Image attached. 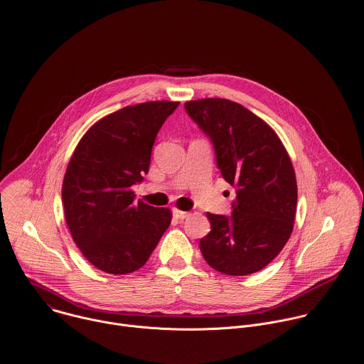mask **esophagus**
I'll return each instance as SVG.
<instances>
[{"instance_id": "34e87169", "label": "esophagus", "mask_w": 364, "mask_h": 364, "mask_svg": "<svg viewBox=\"0 0 364 364\" xmlns=\"http://www.w3.org/2000/svg\"><path fill=\"white\" fill-rule=\"evenodd\" d=\"M173 214L176 218H180V220H184L190 215L188 211H183V210H178V208H173Z\"/></svg>"}]
</instances>
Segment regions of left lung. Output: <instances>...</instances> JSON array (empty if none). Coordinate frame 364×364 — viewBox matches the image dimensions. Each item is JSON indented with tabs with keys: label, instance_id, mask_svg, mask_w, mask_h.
I'll return each mask as SVG.
<instances>
[{
	"label": "left lung",
	"instance_id": "obj_1",
	"mask_svg": "<svg viewBox=\"0 0 364 364\" xmlns=\"http://www.w3.org/2000/svg\"><path fill=\"white\" fill-rule=\"evenodd\" d=\"M211 139L223 178L237 188L231 217L207 213L204 260L228 276L264 269L286 246L296 217L297 181L290 156L264 119L238 102L201 98L184 104Z\"/></svg>",
	"mask_w": 364,
	"mask_h": 364
}]
</instances>
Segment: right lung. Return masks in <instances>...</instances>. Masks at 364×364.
<instances>
[{"mask_svg":"<svg viewBox=\"0 0 364 364\" xmlns=\"http://www.w3.org/2000/svg\"><path fill=\"white\" fill-rule=\"evenodd\" d=\"M178 101L127 105L98 119L78 141L63 181L64 215L81 255L98 270L141 269L171 223V210L134 201L157 133Z\"/></svg>","mask_w":364,"mask_h":364,"instance_id":"1","label":"right lung"}]
</instances>
